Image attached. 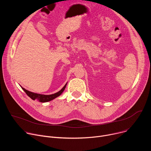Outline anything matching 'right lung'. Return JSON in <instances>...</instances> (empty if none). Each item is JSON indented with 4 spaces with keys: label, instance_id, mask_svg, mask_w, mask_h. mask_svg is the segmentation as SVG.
I'll list each match as a JSON object with an SVG mask.
<instances>
[{
    "label": "right lung",
    "instance_id": "add662e5",
    "mask_svg": "<svg viewBox=\"0 0 151 151\" xmlns=\"http://www.w3.org/2000/svg\"><path fill=\"white\" fill-rule=\"evenodd\" d=\"M66 85L67 83H66V85L64 86V87H63V88L59 91L58 92L55 93V94H50V95H44V94H37V93H33V92H31V91H29L27 90H26L25 88H22V89L24 91V92L27 94V95L30 97L32 100H36L37 101H39V102H42V103H44V102H48V101H50L54 99H55L56 97L60 96L61 93L63 92V91L64 90V89H65L66 87Z\"/></svg>",
    "mask_w": 151,
    "mask_h": 151
}]
</instances>
